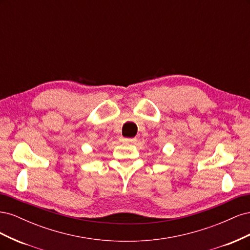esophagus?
Instances as JSON below:
<instances>
[{
  "instance_id": "1",
  "label": "esophagus",
  "mask_w": 250,
  "mask_h": 250,
  "mask_svg": "<svg viewBox=\"0 0 250 250\" xmlns=\"http://www.w3.org/2000/svg\"><path fill=\"white\" fill-rule=\"evenodd\" d=\"M121 142H123V143H135L137 142V139L135 138H131V139H128V138H126V139H121Z\"/></svg>"
}]
</instances>
